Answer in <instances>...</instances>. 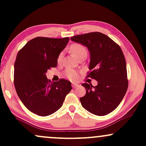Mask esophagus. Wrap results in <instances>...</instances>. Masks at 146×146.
<instances>
[{
  "label": "esophagus",
  "mask_w": 146,
  "mask_h": 146,
  "mask_svg": "<svg viewBox=\"0 0 146 146\" xmlns=\"http://www.w3.org/2000/svg\"><path fill=\"white\" fill-rule=\"evenodd\" d=\"M79 86V84H73V87H78Z\"/></svg>",
  "instance_id": "esophagus-1"
}]
</instances>
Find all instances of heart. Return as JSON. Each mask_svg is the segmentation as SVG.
<instances>
[{"mask_svg": "<svg viewBox=\"0 0 146 146\" xmlns=\"http://www.w3.org/2000/svg\"><path fill=\"white\" fill-rule=\"evenodd\" d=\"M70 52L71 54L75 56L76 58H79L82 57V56H86L88 54L87 48L84 45L80 44V43H75L72 44L71 46L69 47ZM62 54H60L58 57V62L60 63L62 61ZM64 74L67 78L71 81H75L78 79V72L75 69H72V68H68L66 69Z\"/></svg>", "mask_w": 146, "mask_h": 146, "instance_id": "1", "label": "heart"}]
</instances>
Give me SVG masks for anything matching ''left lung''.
<instances>
[{
  "instance_id": "obj_1",
  "label": "left lung",
  "mask_w": 146,
  "mask_h": 146,
  "mask_svg": "<svg viewBox=\"0 0 146 146\" xmlns=\"http://www.w3.org/2000/svg\"><path fill=\"white\" fill-rule=\"evenodd\" d=\"M73 41L88 47L90 62L86 78L98 82L97 86L84 83L85 96L80 98L84 109L96 115L111 113L123 99L128 89L126 64L120 47L99 32L72 36Z\"/></svg>"
}]
</instances>
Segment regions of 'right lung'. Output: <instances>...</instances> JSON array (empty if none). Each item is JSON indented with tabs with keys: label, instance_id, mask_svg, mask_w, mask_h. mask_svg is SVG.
<instances>
[{
	"label": "right lung",
	"instance_id": "add662e5",
	"mask_svg": "<svg viewBox=\"0 0 146 146\" xmlns=\"http://www.w3.org/2000/svg\"><path fill=\"white\" fill-rule=\"evenodd\" d=\"M69 38L38 36L19 51L14 64V85L23 104L41 116L51 115L62 107L71 90L69 81L51 82L45 73L57 66V59Z\"/></svg>",
	"mask_w": 146,
	"mask_h": 146
}]
</instances>
